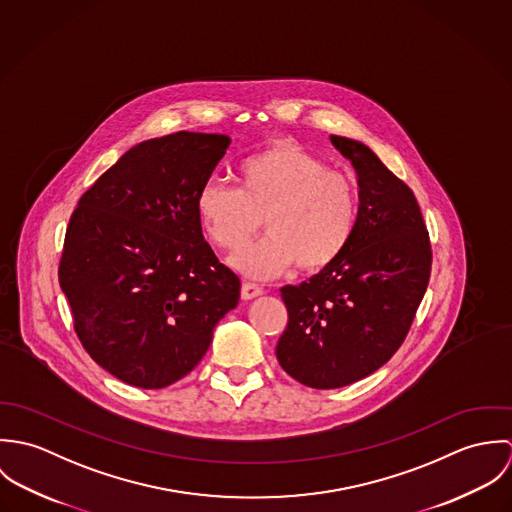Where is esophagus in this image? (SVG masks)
<instances>
[{"label":"esophagus","instance_id":"esophagus-1","mask_svg":"<svg viewBox=\"0 0 512 512\" xmlns=\"http://www.w3.org/2000/svg\"><path fill=\"white\" fill-rule=\"evenodd\" d=\"M240 295H242V299H244V301H248V299L260 297V295H262V288H260V286H256V284H250V282H246V284H242Z\"/></svg>","mask_w":512,"mask_h":512}]
</instances>
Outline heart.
I'll use <instances>...</instances> for the list:
<instances>
[{
	"mask_svg": "<svg viewBox=\"0 0 512 512\" xmlns=\"http://www.w3.org/2000/svg\"><path fill=\"white\" fill-rule=\"evenodd\" d=\"M238 189L209 181L197 195V217L220 250L236 252L265 219L269 234L232 256L252 280L331 266L349 246L359 220L355 181L299 147L274 144L238 165Z\"/></svg>",
	"mask_w": 512,
	"mask_h": 512,
	"instance_id": "1",
	"label": "heart"
}]
</instances>
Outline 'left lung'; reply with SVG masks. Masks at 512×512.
<instances>
[{
    "label": "left lung",
    "mask_w": 512,
    "mask_h": 512,
    "mask_svg": "<svg viewBox=\"0 0 512 512\" xmlns=\"http://www.w3.org/2000/svg\"><path fill=\"white\" fill-rule=\"evenodd\" d=\"M359 183L347 250L309 282L284 286L288 327L276 357L297 382L329 390L388 363L426 293L432 246L412 189L363 142L331 136Z\"/></svg>",
    "instance_id": "obj_1"
}]
</instances>
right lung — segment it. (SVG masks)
<instances>
[{
    "mask_svg": "<svg viewBox=\"0 0 512 512\" xmlns=\"http://www.w3.org/2000/svg\"><path fill=\"white\" fill-rule=\"evenodd\" d=\"M177 132L128 149L80 197L59 266L74 331L96 365L165 388L201 363L240 280L205 242L197 195L230 146Z\"/></svg>",
    "mask_w": 512,
    "mask_h": 512,
    "instance_id": "right-lung-1",
    "label": "right lung"
}]
</instances>
